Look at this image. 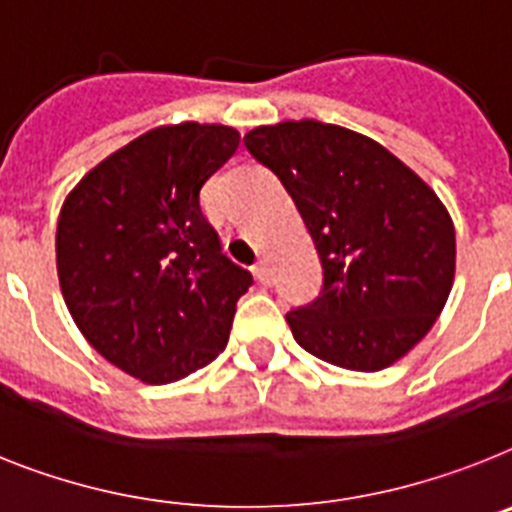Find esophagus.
<instances>
[{
	"mask_svg": "<svg viewBox=\"0 0 512 512\" xmlns=\"http://www.w3.org/2000/svg\"><path fill=\"white\" fill-rule=\"evenodd\" d=\"M252 270H255V278L263 283V286H270V283H273V273H270L268 260H260V263H257Z\"/></svg>",
	"mask_w": 512,
	"mask_h": 512,
	"instance_id": "34e87169",
	"label": "esophagus"
}]
</instances>
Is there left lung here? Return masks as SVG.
I'll return each instance as SVG.
<instances>
[{
    "label": "left lung",
    "instance_id": "1",
    "mask_svg": "<svg viewBox=\"0 0 512 512\" xmlns=\"http://www.w3.org/2000/svg\"><path fill=\"white\" fill-rule=\"evenodd\" d=\"M244 145L281 179L322 263V291L286 315L322 362L380 372L440 317L455 278V229L422 176L372 137L317 119L263 124Z\"/></svg>",
    "mask_w": 512,
    "mask_h": 512
}]
</instances>
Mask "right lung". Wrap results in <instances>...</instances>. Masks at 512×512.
<instances>
[{
	"label": "right lung",
	"mask_w": 512,
	"mask_h": 512,
	"mask_svg": "<svg viewBox=\"0 0 512 512\" xmlns=\"http://www.w3.org/2000/svg\"><path fill=\"white\" fill-rule=\"evenodd\" d=\"M239 148L226 124H163L64 197L57 273L85 341L127 375L169 385L226 349L249 270L221 252L200 190Z\"/></svg>",
	"instance_id": "right-lung-1"
}]
</instances>
